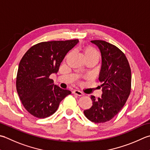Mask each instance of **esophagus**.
Returning a JSON list of instances; mask_svg holds the SVG:
<instances>
[{
    "label": "esophagus",
    "instance_id": "34e87169",
    "mask_svg": "<svg viewBox=\"0 0 150 150\" xmlns=\"http://www.w3.org/2000/svg\"><path fill=\"white\" fill-rule=\"evenodd\" d=\"M73 94H75L77 96H83L84 93L81 92L80 90H74L73 91Z\"/></svg>",
    "mask_w": 150,
    "mask_h": 150
}]
</instances>
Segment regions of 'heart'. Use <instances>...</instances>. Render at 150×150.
<instances>
[{"mask_svg":"<svg viewBox=\"0 0 150 150\" xmlns=\"http://www.w3.org/2000/svg\"><path fill=\"white\" fill-rule=\"evenodd\" d=\"M84 54L86 59L91 58V59H94L98 62L100 58V53L98 50L92 46H87L85 47L84 50Z\"/></svg>","mask_w":150,"mask_h":150,"instance_id":"1","label":"heart"}]
</instances>
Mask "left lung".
<instances>
[{
	"instance_id": "obj_1",
	"label": "left lung",
	"mask_w": 150,
	"mask_h": 150,
	"mask_svg": "<svg viewBox=\"0 0 150 150\" xmlns=\"http://www.w3.org/2000/svg\"><path fill=\"white\" fill-rule=\"evenodd\" d=\"M101 54L99 81L102 96L96 99L91 96L92 106L84 110L85 116L94 123H104L112 119L124 106L129 96L131 71L129 62L121 50L103 40L91 41Z\"/></svg>"
}]
</instances>
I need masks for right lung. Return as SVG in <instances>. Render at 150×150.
Masks as SVG:
<instances>
[{
  "label": "right lung",
  "mask_w": 150,
  "mask_h": 150,
  "mask_svg": "<svg viewBox=\"0 0 150 150\" xmlns=\"http://www.w3.org/2000/svg\"><path fill=\"white\" fill-rule=\"evenodd\" d=\"M78 40L41 42L29 49L21 60L16 88L22 104L32 115L45 118L57 110L71 91L62 89L49 79L57 73L60 64Z\"/></svg>",
  "instance_id": "add662e5"
}]
</instances>
